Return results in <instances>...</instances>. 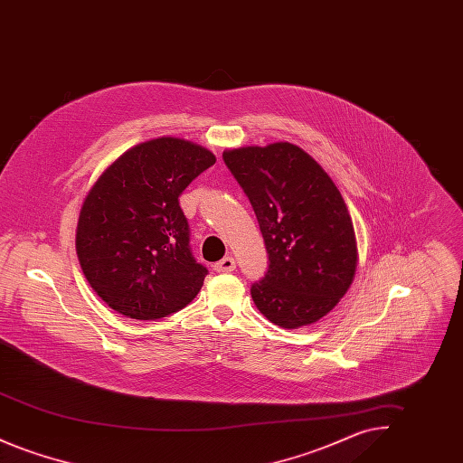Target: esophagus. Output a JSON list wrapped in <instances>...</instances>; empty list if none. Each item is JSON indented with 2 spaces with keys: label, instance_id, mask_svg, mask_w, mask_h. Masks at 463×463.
I'll return each instance as SVG.
<instances>
[{
  "label": "esophagus",
  "instance_id": "obj_1",
  "mask_svg": "<svg viewBox=\"0 0 463 463\" xmlns=\"http://www.w3.org/2000/svg\"><path fill=\"white\" fill-rule=\"evenodd\" d=\"M234 269H236V260H234L232 257H223L221 262H217V264H215V270H217V272H221V274L232 272Z\"/></svg>",
  "mask_w": 463,
  "mask_h": 463
}]
</instances>
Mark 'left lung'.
Segmentation results:
<instances>
[{
    "instance_id": "left-lung-1",
    "label": "left lung",
    "mask_w": 463,
    "mask_h": 463,
    "mask_svg": "<svg viewBox=\"0 0 463 463\" xmlns=\"http://www.w3.org/2000/svg\"><path fill=\"white\" fill-rule=\"evenodd\" d=\"M223 161L253 206L269 253L265 278L251 287L255 306L285 330L319 321L347 293L357 267L340 191L289 142L225 149Z\"/></svg>"
}]
</instances>
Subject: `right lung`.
<instances>
[{
	"label": "right lung",
	"instance_id": "add662e5",
	"mask_svg": "<svg viewBox=\"0 0 463 463\" xmlns=\"http://www.w3.org/2000/svg\"><path fill=\"white\" fill-rule=\"evenodd\" d=\"M217 161L203 146L159 137L125 151L93 182L76 227V253L93 291L130 319L185 307L208 274L189 248L182 191Z\"/></svg>",
	"mask_w": 463,
	"mask_h": 463
}]
</instances>
